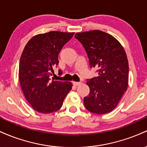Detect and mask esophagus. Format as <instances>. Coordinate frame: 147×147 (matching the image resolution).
I'll use <instances>...</instances> for the list:
<instances>
[{
	"label": "esophagus",
	"mask_w": 147,
	"mask_h": 147,
	"mask_svg": "<svg viewBox=\"0 0 147 147\" xmlns=\"http://www.w3.org/2000/svg\"><path fill=\"white\" fill-rule=\"evenodd\" d=\"M72 84H73V85H74V86H79V85H80V84H81V82H72Z\"/></svg>",
	"instance_id": "34e87169"
}]
</instances>
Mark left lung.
Returning <instances> with one entry per match:
<instances>
[{
    "instance_id": "8db88e82",
    "label": "left lung",
    "mask_w": 147,
    "mask_h": 147,
    "mask_svg": "<svg viewBox=\"0 0 147 147\" xmlns=\"http://www.w3.org/2000/svg\"><path fill=\"white\" fill-rule=\"evenodd\" d=\"M75 37L83 45L91 68L98 76L88 80L90 88L84 104L88 111L103 115L112 111L129 84V62L122 45L112 35L100 30L78 32Z\"/></svg>"
}]
</instances>
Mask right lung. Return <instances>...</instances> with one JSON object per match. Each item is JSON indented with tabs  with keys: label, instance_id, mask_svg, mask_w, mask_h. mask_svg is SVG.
<instances>
[{
	"label": "right lung",
	"instance_id": "right-lung-1",
	"mask_svg": "<svg viewBox=\"0 0 147 147\" xmlns=\"http://www.w3.org/2000/svg\"><path fill=\"white\" fill-rule=\"evenodd\" d=\"M74 34L58 31L39 34L28 42L22 52L20 84L25 99L37 112L46 114L59 110L71 90V82L50 81V76L59 64L61 50Z\"/></svg>",
	"mask_w": 147,
	"mask_h": 147
}]
</instances>
